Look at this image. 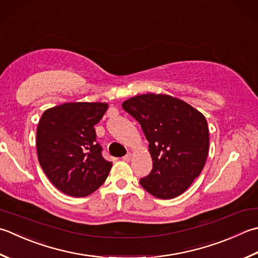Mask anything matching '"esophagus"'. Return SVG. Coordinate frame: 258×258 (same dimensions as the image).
Segmentation results:
<instances>
[{
  "label": "esophagus",
  "mask_w": 258,
  "mask_h": 258,
  "mask_svg": "<svg viewBox=\"0 0 258 258\" xmlns=\"http://www.w3.org/2000/svg\"><path fill=\"white\" fill-rule=\"evenodd\" d=\"M131 159H132V154H131V153H127V154L123 156V160L126 161V162H130Z\"/></svg>",
  "instance_id": "obj_1"
}]
</instances>
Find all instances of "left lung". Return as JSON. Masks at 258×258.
<instances>
[{
    "label": "left lung",
    "mask_w": 258,
    "mask_h": 258,
    "mask_svg": "<svg viewBox=\"0 0 258 258\" xmlns=\"http://www.w3.org/2000/svg\"><path fill=\"white\" fill-rule=\"evenodd\" d=\"M140 123L153 161L141 185L156 198L183 194L203 171L209 152L205 116L192 106L169 95L145 94L122 104Z\"/></svg>",
    "instance_id": "8db88e82"
}]
</instances>
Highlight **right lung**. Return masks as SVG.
<instances>
[{
  "label": "right lung",
  "mask_w": 258,
  "mask_h": 258,
  "mask_svg": "<svg viewBox=\"0 0 258 258\" xmlns=\"http://www.w3.org/2000/svg\"><path fill=\"white\" fill-rule=\"evenodd\" d=\"M107 108L105 103H66L42 114L37 128L39 163L61 192L86 197L108 176L112 162L103 158L94 127Z\"/></svg>",
  "instance_id": "add662e5"
}]
</instances>
